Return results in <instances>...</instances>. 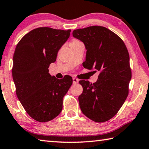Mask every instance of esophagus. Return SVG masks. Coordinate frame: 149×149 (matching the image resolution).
<instances>
[{
    "label": "esophagus",
    "mask_w": 149,
    "mask_h": 149,
    "mask_svg": "<svg viewBox=\"0 0 149 149\" xmlns=\"http://www.w3.org/2000/svg\"><path fill=\"white\" fill-rule=\"evenodd\" d=\"M78 82H79V80H78L77 78H75V77L73 78V83L77 84V83H78Z\"/></svg>",
    "instance_id": "esophagus-1"
}]
</instances>
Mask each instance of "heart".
I'll list each match as a JSON object with an SVG mask.
<instances>
[{"label":"heart","instance_id":"heart-1","mask_svg":"<svg viewBox=\"0 0 149 149\" xmlns=\"http://www.w3.org/2000/svg\"><path fill=\"white\" fill-rule=\"evenodd\" d=\"M77 42H79V40H73L71 43H77Z\"/></svg>","mask_w":149,"mask_h":149}]
</instances>
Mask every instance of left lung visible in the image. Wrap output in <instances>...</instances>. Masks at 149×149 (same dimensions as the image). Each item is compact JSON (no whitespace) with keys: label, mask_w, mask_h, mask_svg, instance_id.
<instances>
[{"label":"left lung","mask_w":149,"mask_h":149,"mask_svg":"<svg viewBox=\"0 0 149 149\" xmlns=\"http://www.w3.org/2000/svg\"><path fill=\"white\" fill-rule=\"evenodd\" d=\"M72 34L85 45L84 68L100 72L96 83L79 81L81 110L91 120L104 123L117 114L128 95L132 71L128 49L118 35L102 26L76 29Z\"/></svg>","instance_id":"1"}]
</instances>
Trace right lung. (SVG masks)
<instances>
[{
  "label": "right lung",
  "instance_id": "1",
  "mask_svg": "<svg viewBox=\"0 0 149 149\" xmlns=\"http://www.w3.org/2000/svg\"><path fill=\"white\" fill-rule=\"evenodd\" d=\"M70 32L49 27L33 29L21 39L13 54L12 77L16 94L30 117L40 123L60 114L64 96L73 83L70 75L56 79L48 70Z\"/></svg>",
  "mask_w": 149,
  "mask_h": 149
}]
</instances>
